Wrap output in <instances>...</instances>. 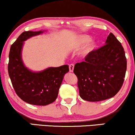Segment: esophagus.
<instances>
[{"mask_svg":"<svg viewBox=\"0 0 135 135\" xmlns=\"http://www.w3.org/2000/svg\"><path fill=\"white\" fill-rule=\"evenodd\" d=\"M69 71L70 72H73L74 68V64H71L69 66Z\"/></svg>","mask_w":135,"mask_h":135,"instance_id":"1","label":"esophagus"}]
</instances>
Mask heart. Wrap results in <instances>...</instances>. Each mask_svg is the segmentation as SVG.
Returning a JSON list of instances; mask_svg holds the SVG:
<instances>
[{
    "label": "heart",
    "mask_w": 135,
    "mask_h": 135,
    "mask_svg": "<svg viewBox=\"0 0 135 135\" xmlns=\"http://www.w3.org/2000/svg\"><path fill=\"white\" fill-rule=\"evenodd\" d=\"M91 39L90 36H81L79 37L77 39V45L78 46H82L88 42ZM96 47V42L95 41H91L88 43L87 45L85 46V47L80 52V55L83 57H85L88 55H89L92 51L94 50V49Z\"/></svg>",
    "instance_id": "b5f03b06"
}]
</instances>
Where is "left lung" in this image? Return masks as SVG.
Here are the masks:
<instances>
[{
	"label": "left lung",
	"mask_w": 135,
	"mask_h": 135,
	"mask_svg": "<svg viewBox=\"0 0 135 135\" xmlns=\"http://www.w3.org/2000/svg\"><path fill=\"white\" fill-rule=\"evenodd\" d=\"M126 70L124 49L110 32L104 45L75 64L81 98L93 102L114 97L122 86Z\"/></svg>",
	"instance_id": "1"
}]
</instances>
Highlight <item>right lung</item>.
Masks as SVG:
<instances>
[{
    "mask_svg": "<svg viewBox=\"0 0 135 135\" xmlns=\"http://www.w3.org/2000/svg\"><path fill=\"white\" fill-rule=\"evenodd\" d=\"M43 31H25L11 45L8 64V75L13 87L22 100L29 104L45 106L54 102L64 76L69 66L49 68L39 73H33L24 65L21 50L24 41Z\"/></svg>",
    "mask_w": 135,
    "mask_h": 135,
    "instance_id": "obj_1",
    "label": "right lung"
}]
</instances>
